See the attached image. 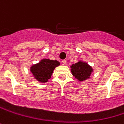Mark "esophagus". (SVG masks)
Masks as SVG:
<instances>
[{
  "instance_id": "34e87169",
  "label": "esophagus",
  "mask_w": 124,
  "mask_h": 124,
  "mask_svg": "<svg viewBox=\"0 0 124 124\" xmlns=\"http://www.w3.org/2000/svg\"><path fill=\"white\" fill-rule=\"evenodd\" d=\"M62 62V64H66V60H63Z\"/></svg>"
}]
</instances>
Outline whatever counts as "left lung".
I'll list each match as a JSON object with an SVG mask.
<instances>
[{"label":"left lung","instance_id":"1","mask_svg":"<svg viewBox=\"0 0 124 124\" xmlns=\"http://www.w3.org/2000/svg\"><path fill=\"white\" fill-rule=\"evenodd\" d=\"M71 67V72L73 75L79 81H84L87 79L91 74L93 69L87 63L79 61L73 64Z\"/></svg>","mask_w":124,"mask_h":124}]
</instances>
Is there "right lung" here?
I'll return each mask as SVG.
<instances>
[{
  "mask_svg": "<svg viewBox=\"0 0 124 124\" xmlns=\"http://www.w3.org/2000/svg\"><path fill=\"white\" fill-rule=\"evenodd\" d=\"M60 65L57 60L43 59L39 63L33 65L30 70L34 78L40 82H46L51 78L54 69Z\"/></svg>",
  "mask_w": 124,
  "mask_h": 124,
  "instance_id": "add662e5",
  "label": "right lung"
}]
</instances>
